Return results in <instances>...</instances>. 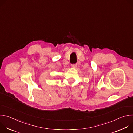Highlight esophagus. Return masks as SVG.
<instances>
[{
  "mask_svg": "<svg viewBox=\"0 0 133 133\" xmlns=\"http://www.w3.org/2000/svg\"><path fill=\"white\" fill-rule=\"evenodd\" d=\"M71 67L73 68H76L77 67V65L76 64H72V65H71Z\"/></svg>",
  "mask_w": 133,
  "mask_h": 133,
  "instance_id": "esophagus-1",
  "label": "esophagus"
}]
</instances>
